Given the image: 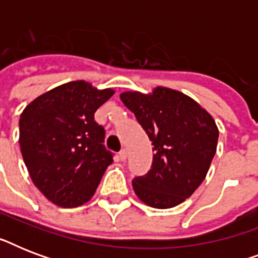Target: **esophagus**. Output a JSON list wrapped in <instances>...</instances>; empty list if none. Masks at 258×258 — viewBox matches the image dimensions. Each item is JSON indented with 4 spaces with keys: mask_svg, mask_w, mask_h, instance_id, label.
I'll use <instances>...</instances> for the list:
<instances>
[{
    "mask_svg": "<svg viewBox=\"0 0 258 258\" xmlns=\"http://www.w3.org/2000/svg\"><path fill=\"white\" fill-rule=\"evenodd\" d=\"M119 158H120L121 162H124L127 159V150H121L120 153H119Z\"/></svg>",
    "mask_w": 258,
    "mask_h": 258,
    "instance_id": "34e87169",
    "label": "esophagus"
}]
</instances>
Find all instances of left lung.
<instances>
[{"label": "left lung", "instance_id": "8db88e82", "mask_svg": "<svg viewBox=\"0 0 258 258\" xmlns=\"http://www.w3.org/2000/svg\"><path fill=\"white\" fill-rule=\"evenodd\" d=\"M120 99L154 145L151 169L133 180L134 191L151 208L182 204L208 174L218 142L216 121L194 99L166 87L127 91Z\"/></svg>", "mask_w": 258, "mask_h": 258}]
</instances>
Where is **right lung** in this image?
Returning a JSON list of instances; mask_svg holds the SVG:
<instances>
[{
	"mask_svg": "<svg viewBox=\"0 0 258 258\" xmlns=\"http://www.w3.org/2000/svg\"><path fill=\"white\" fill-rule=\"evenodd\" d=\"M115 91L70 82L30 101L20 116V147L36 187L60 208H78L112 163L105 131L93 119Z\"/></svg>",
	"mask_w": 258,
	"mask_h": 258,
	"instance_id": "right-lung-1",
	"label": "right lung"
}]
</instances>
